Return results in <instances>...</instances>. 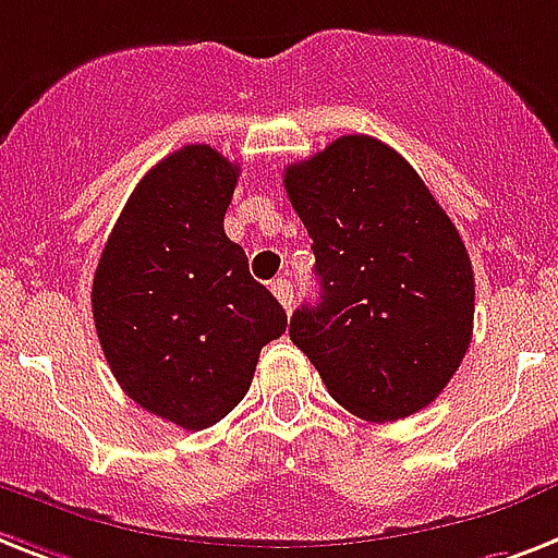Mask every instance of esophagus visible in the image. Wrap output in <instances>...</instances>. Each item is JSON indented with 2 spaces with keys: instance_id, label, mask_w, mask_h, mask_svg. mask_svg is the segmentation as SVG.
<instances>
[{
  "instance_id": "34e87169",
  "label": "esophagus",
  "mask_w": 558,
  "mask_h": 558,
  "mask_svg": "<svg viewBox=\"0 0 558 558\" xmlns=\"http://www.w3.org/2000/svg\"><path fill=\"white\" fill-rule=\"evenodd\" d=\"M271 294H275V298H278L280 301V306H283V310H292V287H289V280L287 278H278L275 280V283H271Z\"/></svg>"
}]
</instances>
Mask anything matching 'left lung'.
<instances>
[{"label":"left lung","instance_id":"obj_1","mask_svg":"<svg viewBox=\"0 0 558 558\" xmlns=\"http://www.w3.org/2000/svg\"><path fill=\"white\" fill-rule=\"evenodd\" d=\"M283 185L320 278L318 306L292 315L294 347L357 418L398 421L433 404L473 338L475 280L459 229L418 171L366 134L287 166Z\"/></svg>","mask_w":558,"mask_h":558}]
</instances>
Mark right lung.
<instances>
[{
	"label": "right lung",
	"mask_w": 558,
	"mask_h": 558,
	"mask_svg": "<svg viewBox=\"0 0 558 558\" xmlns=\"http://www.w3.org/2000/svg\"><path fill=\"white\" fill-rule=\"evenodd\" d=\"M238 177L211 146L157 162L117 217L90 289L125 396L192 433L243 401L260 350L287 332L283 306L223 232Z\"/></svg>",
	"instance_id": "obj_1"
}]
</instances>
